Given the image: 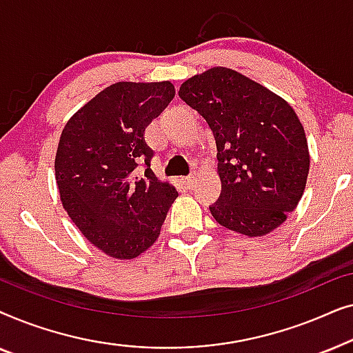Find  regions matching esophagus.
<instances>
[{
  "label": "esophagus",
  "mask_w": 353,
  "mask_h": 353,
  "mask_svg": "<svg viewBox=\"0 0 353 353\" xmlns=\"http://www.w3.org/2000/svg\"><path fill=\"white\" fill-rule=\"evenodd\" d=\"M196 180H197L196 173H191V175H188V176L183 178V183H185V186H186V188H190V190H191V188L194 186Z\"/></svg>",
  "instance_id": "1"
}]
</instances>
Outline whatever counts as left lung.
I'll list each match as a JSON object with an SVG mask.
<instances>
[{"label": "left lung", "mask_w": 353, "mask_h": 353, "mask_svg": "<svg viewBox=\"0 0 353 353\" xmlns=\"http://www.w3.org/2000/svg\"><path fill=\"white\" fill-rule=\"evenodd\" d=\"M214 133L221 192L209 209L221 226L265 236L284 223L307 185L305 132L281 96L226 67L191 77L178 91Z\"/></svg>", "instance_id": "obj_1"}]
</instances>
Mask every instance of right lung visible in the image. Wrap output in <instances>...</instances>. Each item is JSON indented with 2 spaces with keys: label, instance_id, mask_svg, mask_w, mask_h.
I'll return each mask as SVG.
<instances>
[{
  "label": "right lung",
  "instance_id": "right-lung-1",
  "mask_svg": "<svg viewBox=\"0 0 353 353\" xmlns=\"http://www.w3.org/2000/svg\"><path fill=\"white\" fill-rule=\"evenodd\" d=\"M173 96L170 81H119L77 110L61 133L54 170L62 205L112 259H134L151 248L178 197L175 186L154 175V151L144 139Z\"/></svg>",
  "mask_w": 353,
  "mask_h": 353
}]
</instances>
